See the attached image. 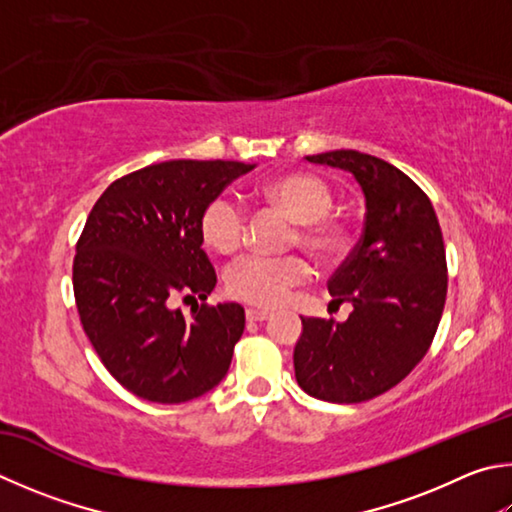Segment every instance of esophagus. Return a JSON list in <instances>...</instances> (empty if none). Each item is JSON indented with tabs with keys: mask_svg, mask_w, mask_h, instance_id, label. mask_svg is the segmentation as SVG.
I'll return each mask as SVG.
<instances>
[{
	"mask_svg": "<svg viewBox=\"0 0 512 512\" xmlns=\"http://www.w3.org/2000/svg\"><path fill=\"white\" fill-rule=\"evenodd\" d=\"M268 315H271V313L264 311V309H246V320L248 322H264Z\"/></svg>",
	"mask_w": 512,
	"mask_h": 512,
	"instance_id": "34e87169",
	"label": "esophagus"
}]
</instances>
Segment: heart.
<instances>
[{
  "label": "heart",
  "instance_id": "obj_1",
  "mask_svg": "<svg viewBox=\"0 0 512 512\" xmlns=\"http://www.w3.org/2000/svg\"><path fill=\"white\" fill-rule=\"evenodd\" d=\"M259 199L282 210L295 221V235L304 250L322 262L342 257L351 246L347 221L331 215L333 188L327 179L313 172H286L259 185ZM201 239L219 255L237 253L244 244L246 217L239 203L221 194L212 199L201 215ZM309 264L302 257L246 255L226 271V291L241 302L255 306L282 304L295 286L309 280Z\"/></svg>",
  "mask_w": 512,
  "mask_h": 512
}]
</instances>
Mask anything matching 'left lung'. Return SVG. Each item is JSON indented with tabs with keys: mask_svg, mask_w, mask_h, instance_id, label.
Instances as JSON below:
<instances>
[{
	"mask_svg": "<svg viewBox=\"0 0 512 512\" xmlns=\"http://www.w3.org/2000/svg\"><path fill=\"white\" fill-rule=\"evenodd\" d=\"M306 161L347 170L365 194V228L333 277V302H351L345 322L302 318L293 351L306 394L362 403L401 383L423 360L441 322L448 264L432 201L398 167L336 150Z\"/></svg>",
	"mask_w": 512,
	"mask_h": 512,
	"instance_id": "1",
	"label": "left lung"
}]
</instances>
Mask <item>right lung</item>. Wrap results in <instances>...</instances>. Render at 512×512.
<instances>
[{"label": "right lung", "mask_w": 512, "mask_h": 512, "mask_svg": "<svg viewBox=\"0 0 512 512\" xmlns=\"http://www.w3.org/2000/svg\"><path fill=\"white\" fill-rule=\"evenodd\" d=\"M239 161H165L123 176L91 208L73 259L82 329L127 392L152 403H185L219 385L244 333V306L197 304L217 284L203 253L201 215L237 176Z\"/></svg>", "instance_id": "add662e5"}]
</instances>
